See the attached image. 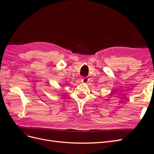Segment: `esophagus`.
<instances>
[{"label": "esophagus", "mask_w": 154, "mask_h": 154, "mask_svg": "<svg viewBox=\"0 0 154 154\" xmlns=\"http://www.w3.org/2000/svg\"><path fill=\"white\" fill-rule=\"evenodd\" d=\"M82 82H83V83H87V82H88V81H89V79H88L87 77H84V78H82Z\"/></svg>", "instance_id": "34e87169"}]
</instances>
